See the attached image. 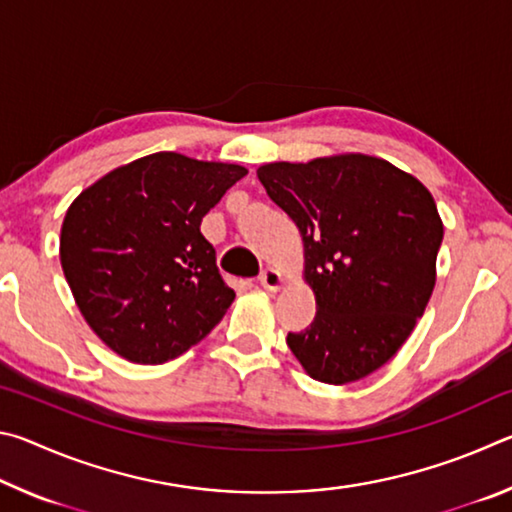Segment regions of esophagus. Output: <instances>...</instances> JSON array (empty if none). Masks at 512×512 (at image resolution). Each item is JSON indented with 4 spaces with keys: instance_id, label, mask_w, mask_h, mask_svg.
<instances>
[{
    "instance_id": "1",
    "label": "esophagus",
    "mask_w": 512,
    "mask_h": 512,
    "mask_svg": "<svg viewBox=\"0 0 512 512\" xmlns=\"http://www.w3.org/2000/svg\"><path fill=\"white\" fill-rule=\"evenodd\" d=\"M257 280L266 291H277V289H282V284H284L282 273L275 271V268H266V271H262V275H259Z\"/></svg>"
}]
</instances>
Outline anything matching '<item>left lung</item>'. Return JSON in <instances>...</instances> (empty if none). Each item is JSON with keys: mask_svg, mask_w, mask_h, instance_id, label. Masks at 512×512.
Wrapping results in <instances>:
<instances>
[{"mask_svg": "<svg viewBox=\"0 0 512 512\" xmlns=\"http://www.w3.org/2000/svg\"><path fill=\"white\" fill-rule=\"evenodd\" d=\"M298 225L316 318L287 343L309 377L350 384L409 339L436 284L443 221L429 189L391 162L343 153L257 169Z\"/></svg>", "mask_w": 512, "mask_h": 512, "instance_id": "8db88e82", "label": "left lung"}]
</instances>
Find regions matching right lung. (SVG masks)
<instances>
[{
	"label": "right lung",
	"mask_w": 512,
	"mask_h": 512,
	"mask_svg": "<svg viewBox=\"0 0 512 512\" xmlns=\"http://www.w3.org/2000/svg\"><path fill=\"white\" fill-rule=\"evenodd\" d=\"M246 173L162 151L106 173L69 205L60 264L85 323L112 352L155 366L219 325L235 291L201 221Z\"/></svg>",
	"instance_id": "right-lung-1"
}]
</instances>
